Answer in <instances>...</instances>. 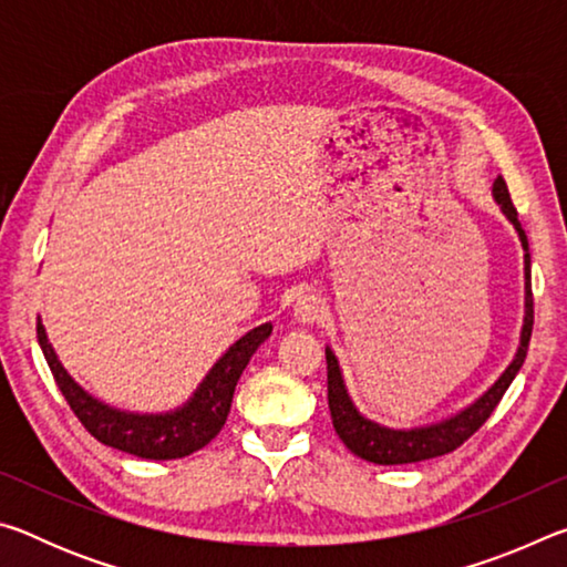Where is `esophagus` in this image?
Segmentation results:
<instances>
[{
  "mask_svg": "<svg viewBox=\"0 0 567 567\" xmlns=\"http://www.w3.org/2000/svg\"><path fill=\"white\" fill-rule=\"evenodd\" d=\"M322 312V300L315 292H302L297 295V300L292 305V318L300 324H312L320 320Z\"/></svg>",
  "mask_w": 567,
  "mask_h": 567,
  "instance_id": "1",
  "label": "esophagus"
}]
</instances>
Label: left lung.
<instances>
[{
	"mask_svg": "<svg viewBox=\"0 0 567 567\" xmlns=\"http://www.w3.org/2000/svg\"><path fill=\"white\" fill-rule=\"evenodd\" d=\"M493 199L501 207L507 223L515 227L517 239L523 245V262H525V312H523V328H520V342L507 368L501 372L491 388L483 395L475 398L470 405L460 408L453 415L443 420L425 422V425H412V427H390L382 425L378 420H370L362 415L360 408L354 405L350 398L348 385H344V375L340 368V360L334 350L324 348V358H328V402H330V415L334 433L348 445L350 453H354L368 463L375 465H405V463H420V460L440 457L445 453H453L465 440L491 417L497 402L505 395V390L511 388L517 372H520L527 344H530L533 334V287H530V252H527V237L525 229L520 227L515 207L511 203V192H507L505 179L497 175L493 182Z\"/></svg>",
	"mask_w": 567,
	"mask_h": 567,
	"instance_id": "left-lung-1",
	"label": "left lung"
}]
</instances>
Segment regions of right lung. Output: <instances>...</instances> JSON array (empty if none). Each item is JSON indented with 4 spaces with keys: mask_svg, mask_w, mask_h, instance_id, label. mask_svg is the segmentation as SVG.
<instances>
[{
    "mask_svg": "<svg viewBox=\"0 0 567 567\" xmlns=\"http://www.w3.org/2000/svg\"><path fill=\"white\" fill-rule=\"evenodd\" d=\"M270 334L272 322H262L247 330L243 338L229 344L223 358L209 368L203 382L182 405L165 412H132L107 405L84 390L56 358L42 318H37V340H40L44 360L74 415L102 445L142 460H177L203 450L223 430L229 405H233L237 380L247 368L249 358Z\"/></svg>",
    "mask_w": 567,
    "mask_h": 567,
    "instance_id": "add662e5",
    "label": "right lung"
}]
</instances>
